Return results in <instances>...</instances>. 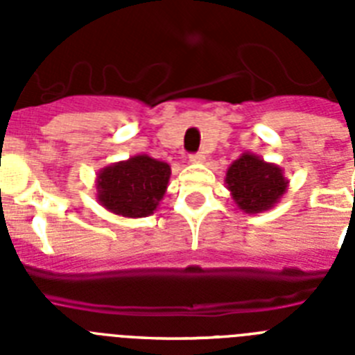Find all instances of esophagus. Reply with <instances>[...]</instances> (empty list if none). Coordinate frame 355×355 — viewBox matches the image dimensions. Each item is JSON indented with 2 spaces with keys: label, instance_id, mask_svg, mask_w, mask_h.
<instances>
[{
  "label": "esophagus",
  "instance_id": "esophagus-1",
  "mask_svg": "<svg viewBox=\"0 0 355 355\" xmlns=\"http://www.w3.org/2000/svg\"><path fill=\"white\" fill-rule=\"evenodd\" d=\"M205 155L202 153H196V155H190V162L192 163H202L205 162Z\"/></svg>",
  "mask_w": 355,
  "mask_h": 355
}]
</instances>
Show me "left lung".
<instances>
[{
    "label": "left lung",
    "instance_id": "left-lung-1",
    "mask_svg": "<svg viewBox=\"0 0 355 355\" xmlns=\"http://www.w3.org/2000/svg\"><path fill=\"white\" fill-rule=\"evenodd\" d=\"M225 184L241 211L261 213L277 205L286 192L288 180L281 167L252 153H243L227 168Z\"/></svg>",
    "mask_w": 355,
    "mask_h": 355
}]
</instances>
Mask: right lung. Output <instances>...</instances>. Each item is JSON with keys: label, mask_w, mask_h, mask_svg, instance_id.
<instances>
[{"label": "right lung", "mask_w": 355, "mask_h": 355, "mask_svg": "<svg viewBox=\"0 0 355 355\" xmlns=\"http://www.w3.org/2000/svg\"><path fill=\"white\" fill-rule=\"evenodd\" d=\"M171 167L147 155L108 165L96 180L97 200L108 211L128 218L149 216L165 196Z\"/></svg>", "instance_id": "right-lung-1"}]
</instances>
